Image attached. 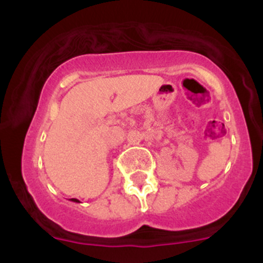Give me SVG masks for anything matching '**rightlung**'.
Instances as JSON below:
<instances>
[{
    "label": "right lung",
    "instance_id": "obj_1",
    "mask_svg": "<svg viewBox=\"0 0 263 263\" xmlns=\"http://www.w3.org/2000/svg\"><path fill=\"white\" fill-rule=\"evenodd\" d=\"M70 200H71V201H74V203H80V201H79V200H78V199H75V198H73V199H70Z\"/></svg>",
    "mask_w": 263,
    "mask_h": 263
}]
</instances>
